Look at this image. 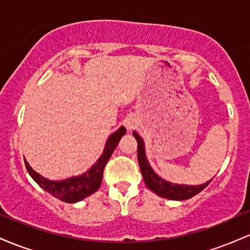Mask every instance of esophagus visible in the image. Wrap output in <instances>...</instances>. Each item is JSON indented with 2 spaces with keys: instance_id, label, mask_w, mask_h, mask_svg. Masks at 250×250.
<instances>
[{
  "instance_id": "34e87169",
  "label": "esophagus",
  "mask_w": 250,
  "mask_h": 250,
  "mask_svg": "<svg viewBox=\"0 0 250 250\" xmlns=\"http://www.w3.org/2000/svg\"><path fill=\"white\" fill-rule=\"evenodd\" d=\"M125 127H127V129L128 130H131V129H134V125H133V122H127L125 123Z\"/></svg>"
}]
</instances>
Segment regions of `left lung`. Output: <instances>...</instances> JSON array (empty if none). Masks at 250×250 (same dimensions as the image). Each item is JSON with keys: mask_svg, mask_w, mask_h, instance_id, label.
<instances>
[{"mask_svg": "<svg viewBox=\"0 0 250 250\" xmlns=\"http://www.w3.org/2000/svg\"><path fill=\"white\" fill-rule=\"evenodd\" d=\"M133 135L137 141V160H139L140 169H141V173L143 180H145L146 186H147L151 191H154L155 194L159 195V196L169 200H188L190 199V197L195 196L196 194H199L200 191H202L203 189L210 183L211 180L199 186L175 185V183L167 182V181L161 179V177L157 176V175L154 173V170L151 169L150 165H149V162L147 161L145 151V143H143L141 136H140L136 131H133Z\"/></svg>", "mask_w": 250, "mask_h": 250, "instance_id": "1", "label": "left lung"}]
</instances>
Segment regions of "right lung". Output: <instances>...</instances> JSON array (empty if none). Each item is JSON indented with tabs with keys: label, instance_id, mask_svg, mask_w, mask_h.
Segmentation results:
<instances>
[{
	"label": "right lung",
	"instance_id": "1",
	"mask_svg": "<svg viewBox=\"0 0 250 250\" xmlns=\"http://www.w3.org/2000/svg\"><path fill=\"white\" fill-rule=\"evenodd\" d=\"M125 134V127H121L115 133L111 134L109 136L107 143H105L104 150H103L101 157L97 160V162L88 171H85L82 175H79V176H74L62 181H50L37 174L24 160L25 168H27L28 173L30 174V176L33 177L37 185L44 189L45 191H48L50 195L55 196L56 199L68 203L79 202V201L85 199L89 195L95 193L97 189L100 188L105 165L110 159L113 151L115 150L117 143Z\"/></svg>",
	"mask_w": 250,
	"mask_h": 250
}]
</instances>
